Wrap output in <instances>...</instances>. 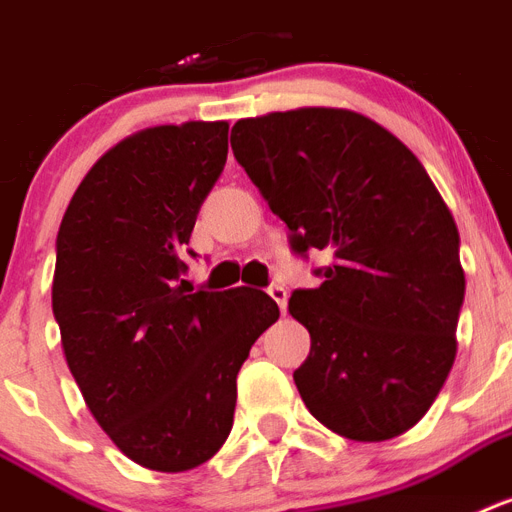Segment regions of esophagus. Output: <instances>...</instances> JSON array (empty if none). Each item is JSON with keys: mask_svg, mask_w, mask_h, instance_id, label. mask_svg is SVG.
<instances>
[{"mask_svg": "<svg viewBox=\"0 0 512 512\" xmlns=\"http://www.w3.org/2000/svg\"><path fill=\"white\" fill-rule=\"evenodd\" d=\"M268 294H270V297H273V302H276V305L281 307V313H284V310H286V297H289L284 286H281V284H270L268 286Z\"/></svg>", "mask_w": 512, "mask_h": 512, "instance_id": "34e87169", "label": "esophagus"}]
</instances>
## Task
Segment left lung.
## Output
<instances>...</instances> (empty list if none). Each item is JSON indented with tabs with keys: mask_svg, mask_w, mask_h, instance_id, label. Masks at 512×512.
Here are the masks:
<instances>
[{
	"mask_svg": "<svg viewBox=\"0 0 512 512\" xmlns=\"http://www.w3.org/2000/svg\"><path fill=\"white\" fill-rule=\"evenodd\" d=\"M231 147L292 249H323L318 289L289 313L310 331L294 384L334 434L386 442L434 405L458 352L460 236L421 160L360 112L299 107L239 120Z\"/></svg>",
	"mask_w": 512,
	"mask_h": 512,
	"instance_id": "obj_1",
	"label": "left lung"
}]
</instances>
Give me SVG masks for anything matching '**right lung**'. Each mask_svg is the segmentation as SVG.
<instances>
[{
    "instance_id": "right-lung-1",
    "label": "right lung",
    "mask_w": 512,
    "mask_h": 512,
    "mask_svg": "<svg viewBox=\"0 0 512 512\" xmlns=\"http://www.w3.org/2000/svg\"><path fill=\"white\" fill-rule=\"evenodd\" d=\"M226 155V120L136 131L94 162L57 231L68 368L112 444L149 471H191L223 447L236 373L278 321L260 289L194 292L181 278Z\"/></svg>"
}]
</instances>
